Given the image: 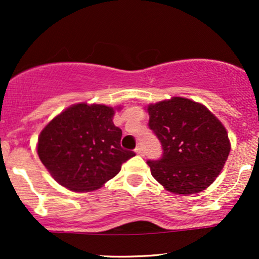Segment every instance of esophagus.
I'll use <instances>...</instances> for the list:
<instances>
[{
    "label": "esophagus",
    "instance_id": "1",
    "mask_svg": "<svg viewBox=\"0 0 259 259\" xmlns=\"http://www.w3.org/2000/svg\"><path fill=\"white\" fill-rule=\"evenodd\" d=\"M135 152H136V154H139V156H144V152H142L141 146L136 147V148H135Z\"/></svg>",
    "mask_w": 259,
    "mask_h": 259
}]
</instances>
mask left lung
I'll use <instances>...</instances> for the list:
<instances>
[{
    "instance_id": "obj_1",
    "label": "left lung",
    "mask_w": 259,
    "mask_h": 259,
    "mask_svg": "<svg viewBox=\"0 0 259 259\" xmlns=\"http://www.w3.org/2000/svg\"><path fill=\"white\" fill-rule=\"evenodd\" d=\"M147 112L148 126L163 148L159 159L147 160L152 177L177 195L207 189L230 152L224 125L203 105L184 97L150 105Z\"/></svg>"
}]
</instances>
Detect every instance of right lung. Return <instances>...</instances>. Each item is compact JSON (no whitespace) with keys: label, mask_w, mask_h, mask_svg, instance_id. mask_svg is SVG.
Listing matches in <instances>:
<instances>
[{"label":"right lung","mask_w":259,"mask_h":259,"mask_svg":"<svg viewBox=\"0 0 259 259\" xmlns=\"http://www.w3.org/2000/svg\"><path fill=\"white\" fill-rule=\"evenodd\" d=\"M113 115L112 107L78 103L44 127L37 154L58 184L75 192L100 189L135 156L121 148L123 133Z\"/></svg>","instance_id":"obj_1"}]
</instances>
